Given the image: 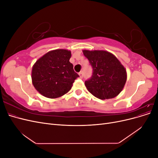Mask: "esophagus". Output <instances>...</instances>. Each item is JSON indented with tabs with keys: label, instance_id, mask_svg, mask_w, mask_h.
I'll list each match as a JSON object with an SVG mask.
<instances>
[{
	"label": "esophagus",
	"instance_id": "esophagus-1",
	"mask_svg": "<svg viewBox=\"0 0 158 158\" xmlns=\"http://www.w3.org/2000/svg\"><path fill=\"white\" fill-rule=\"evenodd\" d=\"M78 74H79V76H80V78H82V77H83L82 72H80V73H78Z\"/></svg>",
	"mask_w": 158,
	"mask_h": 158
}]
</instances>
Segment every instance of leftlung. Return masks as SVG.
I'll list each match as a JSON object with an SVG mask.
<instances>
[{"label": "left lung", "instance_id": "obj_1", "mask_svg": "<svg viewBox=\"0 0 158 158\" xmlns=\"http://www.w3.org/2000/svg\"><path fill=\"white\" fill-rule=\"evenodd\" d=\"M93 69L90 79L85 82L89 92L100 99L115 98L125 86L127 74L125 68L111 52L102 50H83Z\"/></svg>", "mask_w": 158, "mask_h": 158}]
</instances>
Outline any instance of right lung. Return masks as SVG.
Masks as SVG:
<instances>
[{
	"label": "right lung",
	"instance_id": "right-lung-1",
	"mask_svg": "<svg viewBox=\"0 0 158 158\" xmlns=\"http://www.w3.org/2000/svg\"><path fill=\"white\" fill-rule=\"evenodd\" d=\"M71 52L66 49L49 51L33 64L31 80L33 86L44 96L55 99L69 92L79 77L70 63Z\"/></svg>",
	"mask_w": 158,
	"mask_h": 158
}]
</instances>
